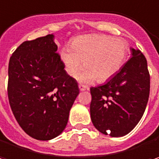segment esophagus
Listing matches in <instances>:
<instances>
[{"mask_svg": "<svg viewBox=\"0 0 159 159\" xmlns=\"http://www.w3.org/2000/svg\"><path fill=\"white\" fill-rule=\"evenodd\" d=\"M79 89L81 92H84V91H85V90H87L88 88H87L85 85H83V84H79Z\"/></svg>", "mask_w": 159, "mask_h": 159, "instance_id": "34e87169", "label": "esophagus"}]
</instances>
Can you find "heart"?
Returning <instances> with one entry per match:
<instances>
[{
  "label": "heart",
  "instance_id": "1",
  "mask_svg": "<svg viewBox=\"0 0 159 159\" xmlns=\"http://www.w3.org/2000/svg\"><path fill=\"white\" fill-rule=\"evenodd\" d=\"M127 53L128 44L124 40L103 34H85L73 39L71 48H62L59 55L69 75H76L84 61L86 68L80 73L78 79L84 83L95 79L103 83L119 71Z\"/></svg>",
  "mask_w": 159,
  "mask_h": 159
}]
</instances>
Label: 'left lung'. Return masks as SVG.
<instances>
[{
	"label": "left lung",
	"mask_w": 159,
	"mask_h": 159,
	"mask_svg": "<svg viewBox=\"0 0 159 159\" xmlns=\"http://www.w3.org/2000/svg\"><path fill=\"white\" fill-rule=\"evenodd\" d=\"M132 57L103 85L91 88L93 125L101 134L122 137L137 125L149 96V73L145 56L131 48Z\"/></svg>",
	"instance_id": "8db88e82"
}]
</instances>
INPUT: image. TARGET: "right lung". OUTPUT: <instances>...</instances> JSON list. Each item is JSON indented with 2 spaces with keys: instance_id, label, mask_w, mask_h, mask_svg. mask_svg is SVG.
<instances>
[{
  "instance_id": "obj_1",
  "label": "right lung",
  "mask_w": 159,
  "mask_h": 159,
  "mask_svg": "<svg viewBox=\"0 0 159 159\" xmlns=\"http://www.w3.org/2000/svg\"><path fill=\"white\" fill-rule=\"evenodd\" d=\"M54 35L25 41L9 62L8 97L18 125L32 138L49 141L66 128L79 94L57 53Z\"/></svg>"
}]
</instances>
